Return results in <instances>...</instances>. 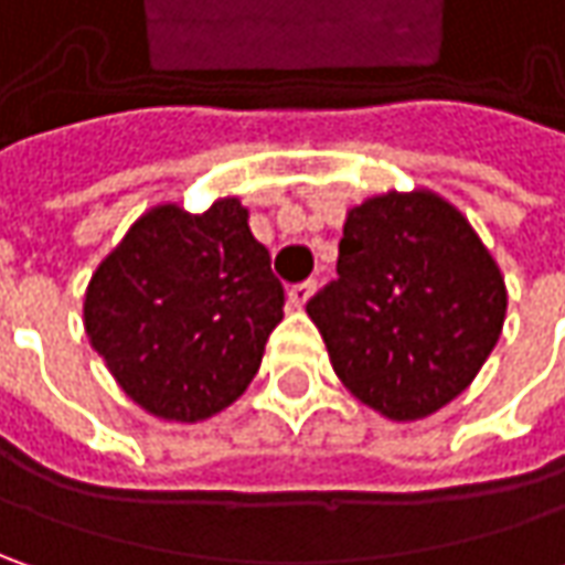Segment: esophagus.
I'll return each instance as SVG.
<instances>
[{
	"label": "esophagus",
	"mask_w": 565,
	"mask_h": 565,
	"mask_svg": "<svg viewBox=\"0 0 565 565\" xmlns=\"http://www.w3.org/2000/svg\"><path fill=\"white\" fill-rule=\"evenodd\" d=\"M311 295H315V282H301V286H292V289H289V308H292V311H301V308L311 301Z\"/></svg>",
	"instance_id": "34e87169"
}]
</instances>
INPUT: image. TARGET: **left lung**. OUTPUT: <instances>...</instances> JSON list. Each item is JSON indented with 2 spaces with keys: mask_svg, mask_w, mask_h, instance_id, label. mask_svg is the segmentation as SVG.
I'll return each instance as SVG.
<instances>
[{
  "mask_svg": "<svg viewBox=\"0 0 565 565\" xmlns=\"http://www.w3.org/2000/svg\"><path fill=\"white\" fill-rule=\"evenodd\" d=\"M339 279L308 301L345 390L418 422L478 377L507 320V282L437 191H386L345 213Z\"/></svg>",
  "mask_w": 565,
  "mask_h": 565,
  "instance_id": "left-lung-1",
  "label": "left lung"
}]
</instances>
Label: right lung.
<instances>
[{
	"label": "right lung",
	"instance_id": "obj_1",
	"mask_svg": "<svg viewBox=\"0 0 565 565\" xmlns=\"http://www.w3.org/2000/svg\"><path fill=\"white\" fill-rule=\"evenodd\" d=\"M270 250L248 206H150L87 282L84 330L121 393L153 418L194 424L238 399L282 320Z\"/></svg>",
	"mask_w": 565,
	"mask_h": 565
}]
</instances>
